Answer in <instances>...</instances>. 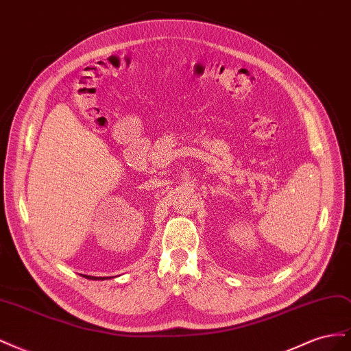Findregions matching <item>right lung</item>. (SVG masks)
<instances>
[{
  "label": "right lung",
  "instance_id": "add662e5",
  "mask_svg": "<svg viewBox=\"0 0 351 351\" xmlns=\"http://www.w3.org/2000/svg\"><path fill=\"white\" fill-rule=\"evenodd\" d=\"M88 280H105V277H90V275H84Z\"/></svg>",
  "mask_w": 351,
  "mask_h": 351
}]
</instances>
